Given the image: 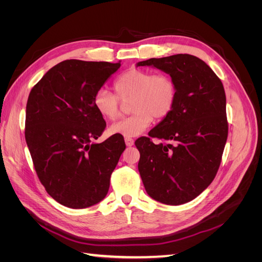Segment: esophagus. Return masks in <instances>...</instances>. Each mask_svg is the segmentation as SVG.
Segmentation results:
<instances>
[{"instance_id":"esophagus-1","label":"esophagus","mask_w":262,"mask_h":262,"mask_svg":"<svg viewBox=\"0 0 262 262\" xmlns=\"http://www.w3.org/2000/svg\"><path fill=\"white\" fill-rule=\"evenodd\" d=\"M124 142H125V145L126 146H132L134 144V140L130 139V138H125Z\"/></svg>"}]
</instances>
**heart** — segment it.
I'll use <instances>...</instances> for the list:
<instances>
[{
    "instance_id": "obj_1",
    "label": "heart",
    "mask_w": 262,
    "mask_h": 262,
    "mask_svg": "<svg viewBox=\"0 0 262 262\" xmlns=\"http://www.w3.org/2000/svg\"><path fill=\"white\" fill-rule=\"evenodd\" d=\"M114 89L120 99L132 97L130 110L133 114L109 126L110 134L123 138L139 137L148 128L153 118L160 120L167 117L177 99V85L170 75L154 74L141 69H131L121 74L115 81ZM93 105L97 114L107 120L119 116V100L106 89L96 92Z\"/></svg>"
}]
</instances>
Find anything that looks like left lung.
<instances>
[{"mask_svg": "<svg viewBox=\"0 0 262 262\" xmlns=\"http://www.w3.org/2000/svg\"><path fill=\"white\" fill-rule=\"evenodd\" d=\"M170 75L177 85L171 113L149 131L166 144L140 138L138 168L147 194L170 205L193 200L215 177L227 140L223 84L201 59L190 54L153 58L137 63Z\"/></svg>", "mask_w": 262, "mask_h": 262, "instance_id": "left-lung-1", "label": "left lung"}]
</instances>
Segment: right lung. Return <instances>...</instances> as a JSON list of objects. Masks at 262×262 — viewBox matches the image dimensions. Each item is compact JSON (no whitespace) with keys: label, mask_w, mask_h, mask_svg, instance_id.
I'll return each instance as SVG.
<instances>
[{"label":"right lung","mask_w":262,"mask_h":262,"mask_svg":"<svg viewBox=\"0 0 262 262\" xmlns=\"http://www.w3.org/2000/svg\"><path fill=\"white\" fill-rule=\"evenodd\" d=\"M120 63L67 60L31 90L25 139L37 175L53 199L85 209L106 196L125 144L120 136L95 143L106 128L93 98Z\"/></svg>","instance_id":"add662e5"}]
</instances>
